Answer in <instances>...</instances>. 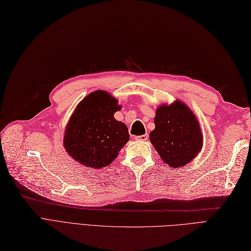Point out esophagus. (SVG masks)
I'll list each match as a JSON object with an SVG mask.
<instances>
[{"mask_svg": "<svg viewBox=\"0 0 251 251\" xmlns=\"http://www.w3.org/2000/svg\"><path fill=\"white\" fill-rule=\"evenodd\" d=\"M148 138H149V135H148V134H144V135L135 136V139H136V140H143V141H145V140H147Z\"/></svg>", "mask_w": 251, "mask_h": 251, "instance_id": "obj_1", "label": "esophagus"}]
</instances>
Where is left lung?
Segmentation results:
<instances>
[{
  "label": "left lung",
  "mask_w": 251,
  "mask_h": 251,
  "mask_svg": "<svg viewBox=\"0 0 251 251\" xmlns=\"http://www.w3.org/2000/svg\"><path fill=\"white\" fill-rule=\"evenodd\" d=\"M154 122L150 140L167 165L182 167L199 154L203 146L200 125L182 101L158 106Z\"/></svg>",
  "instance_id": "left-lung-1"
}]
</instances>
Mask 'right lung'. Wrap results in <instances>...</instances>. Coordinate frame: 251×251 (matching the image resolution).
<instances>
[{
    "mask_svg": "<svg viewBox=\"0 0 251 251\" xmlns=\"http://www.w3.org/2000/svg\"><path fill=\"white\" fill-rule=\"evenodd\" d=\"M120 110L118 100L106 91L87 95L65 128L63 146L68 154L87 167L110 165L130 136L127 126L114 118Z\"/></svg>",
    "mask_w": 251,
    "mask_h": 251,
    "instance_id": "obj_1",
    "label": "right lung"
}]
</instances>
